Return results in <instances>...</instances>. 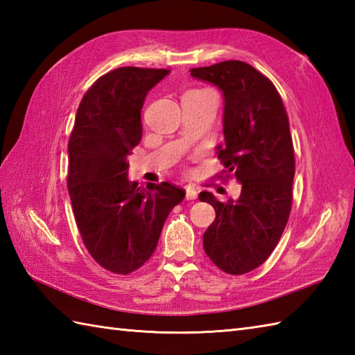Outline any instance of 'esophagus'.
I'll return each mask as SVG.
<instances>
[{
	"mask_svg": "<svg viewBox=\"0 0 355 355\" xmlns=\"http://www.w3.org/2000/svg\"><path fill=\"white\" fill-rule=\"evenodd\" d=\"M197 197H198L197 189H193V187H187V189H186V200H195Z\"/></svg>",
	"mask_w": 355,
	"mask_h": 355,
	"instance_id": "esophagus-1",
	"label": "esophagus"
}]
</instances>
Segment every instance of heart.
Listing matches in <instances>:
<instances>
[{"label": "heart", "mask_w": 355, "mask_h": 355, "mask_svg": "<svg viewBox=\"0 0 355 355\" xmlns=\"http://www.w3.org/2000/svg\"><path fill=\"white\" fill-rule=\"evenodd\" d=\"M200 92H202V89H191V92H187V93H200Z\"/></svg>", "instance_id": "b5f03b06"}]
</instances>
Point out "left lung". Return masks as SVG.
<instances>
[{
	"label": "left lung",
	"instance_id": "8db88e82",
	"mask_svg": "<svg viewBox=\"0 0 355 355\" xmlns=\"http://www.w3.org/2000/svg\"><path fill=\"white\" fill-rule=\"evenodd\" d=\"M191 76L221 89L224 168L241 184L238 200L220 201L207 191L200 201L216 218L202 235L206 254L229 275L259 267L281 239L293 201L294 150L288 116L276 87L243 61L192 69Z\"/></svg>",
	"mask_w": 355,
	"mask_h": 355
}]
</instances>
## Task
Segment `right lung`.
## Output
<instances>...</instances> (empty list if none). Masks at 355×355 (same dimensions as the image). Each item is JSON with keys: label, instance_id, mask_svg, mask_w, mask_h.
Wrapping results in <instances>:
<instances>
[{"label": "right lung", "instance_id": "add662e5", "mask_svg": "<svg viewBox=\"0 0 355 355\" xmlns=\"http://www.w3.org/2000/svg\"><path fill=\"white\" fill-rule=\"evenodd\" d=\"M169 70L120 67L82 99L69 141V186L82 241L96 262L128 275L153 256L166 218L184 191L162 183L148 191L128 180L126 158L141 140L145 97Z\"/></svg>", "mask_w": 355, "mask_h": 355}]
</instances>
